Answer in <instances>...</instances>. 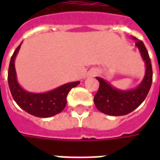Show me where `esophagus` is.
<instances>
[{"instance_id": "1", "label": "esophagus", "mask_w": 160, "mask_h": 160, "mask_svg": "<svg viewBox=\"0 0 160 160\" xmlns=\"http://www.w3.org/2000/svg\"><path fill=\"white\" fill-rule=\"evenodd\" d=\"M96 74V72H93V75H95Z\"/></svg>"}]
</instances>
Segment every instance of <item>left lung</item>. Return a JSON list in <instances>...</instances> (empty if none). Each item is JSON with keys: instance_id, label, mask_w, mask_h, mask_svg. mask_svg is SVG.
Here are the masks:
<instances>
[{"instance_id": "1", "label": "left lung", "mask_w": 160, "mask_h": 160, "mask_svg": "<svg viewBox=\"0 0 160 160\" xmlns=\"http://www.w3.org/2000/svg\"><path fill=\"white\" fill-rule=\"evenodd\" d=\"M145 63V75L142 81L134 89L120 90L113 87L102 77H96L100 83L94 95V104L98 110L109 116L127 115L138 108L145 100L152 83V68L148 51L142 41L132 37Z\"/></svg>"}]
</instances>
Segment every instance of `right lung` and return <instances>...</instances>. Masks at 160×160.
<instances>
[{
  "instance_id": "add662e5",
  "label": "right lung",
  "mask_w": 160,
  "mask_h": 160,
  "mask_svg": "<svg viewBox=\"0 0 160 160\" xmlns=\"http://www.w3.org/2000/svg\"><path fill=\"white\" fill-rule=\"evenodd\" d=\"M21 46V43L15 50L9 62L8 72V83L11 95L17 104L28 113L38 118H49L61 112L67 104V96L73 87L80 82L65 83L50 92L35 93L24 90L17 79L15 69V58Z\"/></svg>"
}]
</instances>
